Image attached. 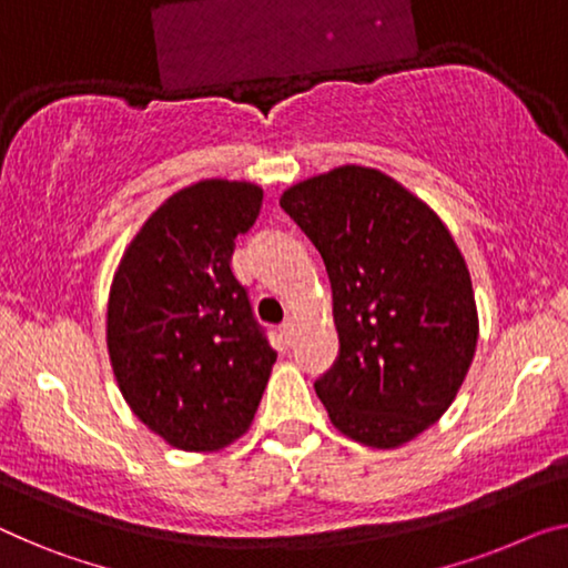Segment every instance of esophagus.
<instances>
[{"mask_svg": "<svg viewBox=\"0 0 568 568\" xmlns=\"http://www.w3.org/2000/svg\"><path fill=\"white\" fill-rule=\"evenodd\" d=\"M281 334H283V338H285L287 344L293 342V338H295V318H285V321H283V324H281Z\"/></svg>", "mask_w": 568, "mask_h": 568, "instance_id": "obj_1", "label": "esophagus"}]
</instances>
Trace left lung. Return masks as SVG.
I'll return each mask as SVG.
<instances>
[{"label":"left lung","mask_w":568,"mask_h":568,"mask_svg":"<svg viewBox=\"0 0 568 568\" xmlns=\"http://www.w3.org/2000/svg\"><path fill=\"white\" fill-rule=\"evenodd\" d=\"M281 206L332 281L338 357L316 379L328 418L359 444H408L444 416L477 349L467 262L442 219L375 168L308 178Z\"/></svg>","instance_id":"left-lung-1"}]
</instances>
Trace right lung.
I'll use <instances>...</instances> for the list:
<instances>
[{
	"instance_id": "right-lung-1",
	"label": "right lung",
	"mask_w": 568,
	"mask_h": 568,
	"mask_svg": "<svg viewBox=\"0 0 568 568\" xmlns=\"http://www.w3.org/2000/svg\"><path fill=\"white\" fill-rule=\"evenodd\" d=\"M262 189L211 181L173 193L130 242L106 308L114 377L150 430L216 452L250 428L277 352L232 270Z\"/></svg>"
}]
</instances>
